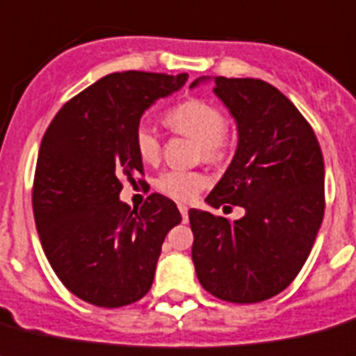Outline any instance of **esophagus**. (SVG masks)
Here are the masks:
<instances>
[{"label":"esophagus","instance_id":"1","mask_svg":"<svg viewBox=\"0 0 356 356\" xmlns=\"http://www.w3.org/2000/svg\"><path fill=\"white\" fill-rule=\"evenodd\" d=\"M178 209H180V212H181V220H184V223H187V221H189V209H187V205L180 203V205H178Z\"/></svg>","mask_w":356,"mask_h":356}]
</instances>
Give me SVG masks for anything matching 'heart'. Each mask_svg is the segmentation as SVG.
<instances>
[{
    "instance_id": "obj_1",
    "label": "heart",
    "mask_w": 356,
    "mask_h": 356,
    "mask_svg": "<svg viewBox=\"0 0 356 356\" xmlns=\"http://www.w3.org/2000/svg\"><path fill=\"white\" fill-rule=\"evenodd\" d=\"M165 122L176 133L198 142L207 162H218L225 154L227 117L218 106L203 99H187L165 115ZM135 145L145 163H154L160 158L162 145L151 127L140 126L136 129ZM156 187L169 198L189 202L207 187V178L200 172L167 171L158 176Z\"/></svg>"
}]
</instances>
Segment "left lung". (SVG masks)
<instances>
[{
	"instance_id": "8db88e82",
	"label": "left lung",
	"mask_w": 356,
	"mask_h": 356,
	"mask_svg": "<svg viewBox=\"0 0 356 356\" xmlns=\"http://www.w3.org/2000/svg\"><path fill=\"white\" fill-rule=\"evenodd\" d=\"M214 84L238 124V149L205 202L239 205L245 216L229 221L191 209L193 263L209 293L252 305L290 286L308 259L324 216L323 151L308 120L272 84L227 77Z\"/></svg>"
}]
</instances>
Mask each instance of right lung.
I'll return each instance as SVG.
<instances>
[{
    "label": "right lung",
    "instance_id": "right-lung-1",
    "mask_svg": "<svg viewBox=\"0 0 356 356\" xmlns=\"http://www.w3.org/2000/svg\"><path fill=\"white\" fill-rule=\"evenodd\" d=\"M187 77L106 75L68 100L42 136L32 191L39 239L60 282L90 305L120 308L142 299L167 232L181 221L162 194H149L140 211L118 194L124 178L133 184L144 175L135 145L142 115Z\"/></svg>",
    "mask_w": 356,
    "mask_h": 356
}]
</instances>
